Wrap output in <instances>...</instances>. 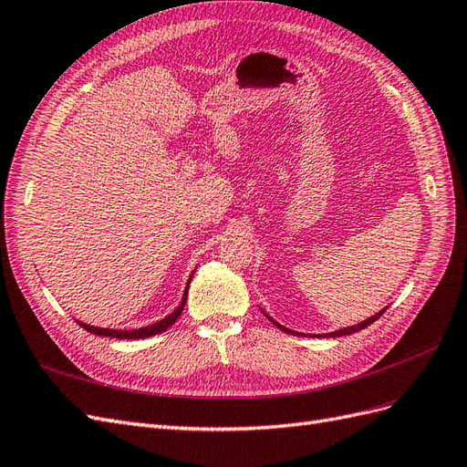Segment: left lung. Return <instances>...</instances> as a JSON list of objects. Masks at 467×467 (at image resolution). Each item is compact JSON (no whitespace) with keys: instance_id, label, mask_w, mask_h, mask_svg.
I'll return each mask as SVG.
<instances>
[{"instance_id":"obj_1","label":"left lung","mask_w":467,"mask_h":467,"mask_svg":"<svg viewBox=\"0 0 467 467\" xmlns=\"http://www.w3.org/2000/svg\"><path fill=\"white\" fill-rule=\"evenodd\" d=\"M386 312V309H381V312H378L376 316H372V317H368V319H366V321H360L358 325H352V327H345V329H338V331H333V333H325V335H319V337H343V335H350V333H357V331H360V329H364V327H368V325H372L381 314H384ZM266 316V314H265ZM268 317V316H266ZM268 319H271L275 325H276V327L278 329H282V331H285V333H290V335H302V333H296V331H290V329H286L285 327V325H280V323H276L273 317H268Z\"/></svg>"}]
</instances>
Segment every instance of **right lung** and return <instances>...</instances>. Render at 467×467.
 Masks as SVG:
<instances>
[{"label": "right lung", "instance_id": "add662e5", "mask_svg": "<svg viewBox=\"0 0 467 467\" xmlns=\"http://www.w3.org/2000/svg\"><path fill=\"white\" fill-rule=\"evenodd\" d=\"M194 275V273H192ZM192 278V276H191ZM191 278L187 282V288H185V294H182V300L179 304V307L175 309L173 314H169L165 319L153 323V325H148V327H140V329H132V331H120V329H103V327H93V325H88V323H81L78 321L83 329L93 333V335H101V337H110V338H146V337H151V335H158V333H163L167 327H171V325L177 321V317L181 316L182 307H185V302H187V292H189V285H191Z\"/></svg>", "mask_w": 467, "mask_h": 467}]
</instances>
